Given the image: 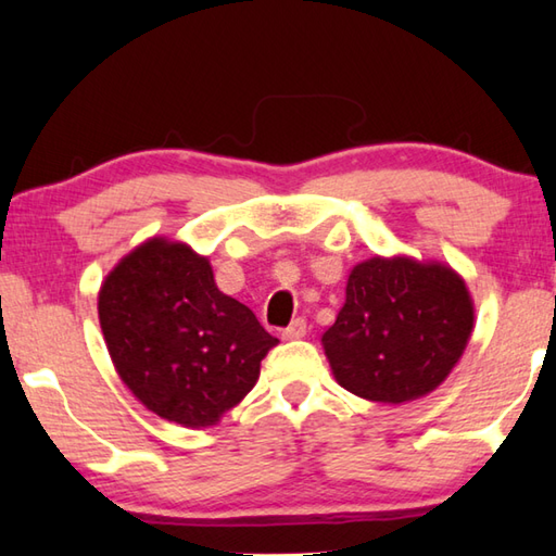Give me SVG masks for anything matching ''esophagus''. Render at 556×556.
I'll list each match as a JSON object with an SVG mask.
<instances>
[{
  "label": "esophagus",
  "instance_id": "1",
  "mask_svg": "<svg viewBox=\"0 0 556 556\" xmlns=\"http://www.w3.org/2000/svg\"><path fill=\"white\" fill-rule=\"evenodd\" d=\"M305 332H308V325H305L303 317H296V320H293V323L285 329V332H281V337H285L287 341H293V339H303Z\"/></svg>",
  "mask_w": 556,
  "mask_h": 556
}]
</instances>
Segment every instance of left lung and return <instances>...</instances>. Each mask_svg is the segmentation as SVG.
<instances>
[{
    "mask_svg": "<svg viewBox=\"0 0 556 556\" xmlns=\"http://www.w3.org/2000/svg\"><path fill=\"white\" fill-rule=\"evenodd\" d=\"M473 320L466 281L448 265L375 255L351 269L346 301L323 346L351 394L404 404L446 380Z\"/></svg>",
    "mask_w": 556,
    "mask_h": 556,
    "instance_id": "1",
    "label": "left lung"
}]
</instances>
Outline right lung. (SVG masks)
I'll use <instances>...</instances> for the list:
<instances>
[{
    "instance_id": "right-lung-1",
    "label": "right lung",
    "mask_w": 556,
    "mask_h": 556,
    "mask_svg": "<svg viewBox=\"0 0 556 556\" xmlns=\"http://www.w3.org/2000/svg\"><path fill=\"white\" fill-rule=\"evenodd\" d=\"M98 313L122 382L184 428L217 425L255 387L260 361L279 341L217 289L205 255L160 236L110 271Z\"/></svg>"
}]
</instances>
